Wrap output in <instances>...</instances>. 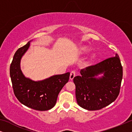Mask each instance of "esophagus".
<instances>
[{
    "mask_svg": "<svg viewBox=\"0 0 132 132\" xmlns=\"http://www.w3.org/2000/svg\"><path fill=\"white\" fill-rule=\"evenodd\" d=\"M75 76H76V71H71V73H70V79H71V80H73L74 77H75Z\"/></svg>",
    "mask_w": 132,
    "mask_h": 132,
    "instance_id": "34e87169",
    "label": "esophagus"
}]
</instances>
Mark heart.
Segmentation results:
<instances>
[{"mask_svg": "<svg viewBox=\"0 0 132 132\" xmlns=\"http://www.w3.org/2000/svg\"><path fill=\"white\" fill-rule=\"evenodd\" d=\"M83 50H86V48H84V49H83Z\"/></svg>", "mask_w": 132, "mask_h": 132, "instance_id": "heart-1", "label": "heart"}]
</instances>
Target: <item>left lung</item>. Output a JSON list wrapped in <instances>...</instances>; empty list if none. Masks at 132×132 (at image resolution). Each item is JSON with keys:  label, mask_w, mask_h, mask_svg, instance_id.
<instances>
[{"label": "left lung", "mask_w": 132, "mask_h": 132, "mask_svg": "<svg viewBox=\"0 0 132 132\" xmlns=\"http://www.w3.org/2000/svg\"><path fill=\"white\" fill-rule=\"evenodd\" d=\"M74 77L77 104L88 111L102 109L116 100L120 93L122 67L117 53L80 71ZM102 75L101 77H98Z\"/></svg>", "instance_id": "left-lung-1"}]
</instances>
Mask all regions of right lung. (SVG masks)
<instances>
[{"label": "right lung", "mask_w": 132, "mask_h": 132, "mask_svg": "<svg viewBox=\"0 0 132 132\" xmlns=\"http://www.w3.org/2000/svg\"><path fill=\"white\" fill-rule=\"evenodd\" d=\"M32 41L19 48L14 54L10 66L12 88L21 103L37 111H47L55 106L59 92L68 82L70 73L53 75L38 81L25 77L21 70L20 62Z\"/></svg>", "instance_id": "1"}]
</instances>
